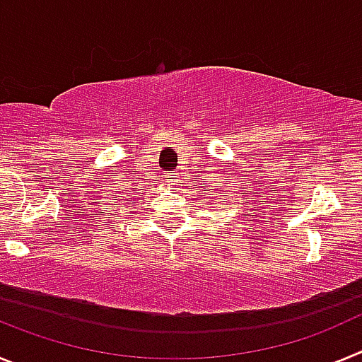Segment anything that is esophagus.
I'll list each match as a JSON object with an SVG mask.
<instances>
[{
  "instance_id": "1",
  "label": "esophagus",
  "mask_w": 362,
  "mask_h": 362,
  "mask_svg": "<svg viewBox=\"0 0 362 362\" xmlns=\"http://www.w3.org/2000/svg\"><path fill=\"white\" fill-rule=\"evenodd\" d=\"M181 179H179V174L177 172H174V174H168L166 175V183L168 185H177Z\"/></svg>"
}]
</instances>
